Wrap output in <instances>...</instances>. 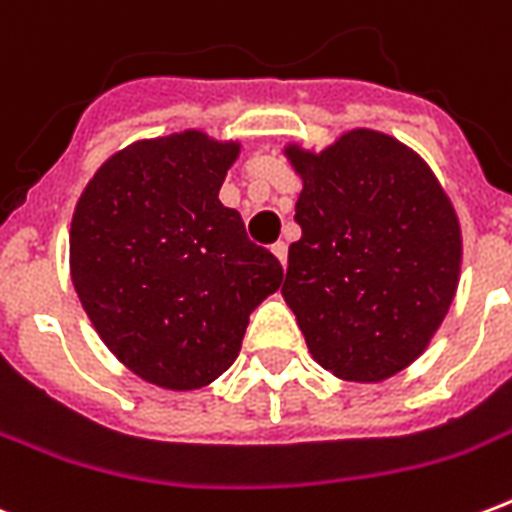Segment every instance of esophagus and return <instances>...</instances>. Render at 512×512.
<instances>
[{"label": "esophagus", "instance_id": "obj_1", "mask_svg": "<svg viewBox=\"0 0 512 512\" xmlns=\"http://www.w3.org/2000/svg\"><path fill=\"white\" fill-rule=\"evenodd\" d=\"M271 252L279 257L281 265H287V244H284V241H276V244L271 247Z\"/></svg>", "mask_w": 512, "mask_h": 512}]
</instances>
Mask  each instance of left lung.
I'll list each match as a JSON object with an SVG mask.
<instances>
[{
    "label": "left lung",
    "instance_id": "left-lung-1",
    "mask_svg": "<svg viewBox=\"0 0 512 512\" xmlns=\"http://www.w3.org/2000/svg\"><path fill=\"white\" fill-rule=\"evenodd\" d=\"M284 156L303 177L281 295L311 356L348 382H382L422 356L460 284L462 231L420 154L350 130L319 154Z\"/></svg>",
    "mask_w": 512,
    "mask_h": 512
}]
</instances>
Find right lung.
I'll return each mask as SVG.
<instances>
[{
	"mask_svg": "<svg viewBox=\"0 0 512 512\" xmlns=\"http://www.w3.org/2000/svg\"><path fill=\"white\" fill-rule=\"evenodd\" d=\"M239 140H138L100 164L71 220V281L100 340L140 380L196 390L236 361L281 263L217 199Z\"/></svg>",
	"mask_w": 512,
	"mask_h": 512,
	"instance_id": "add662e5",
	"label": "right lung"
}]
</instances>
